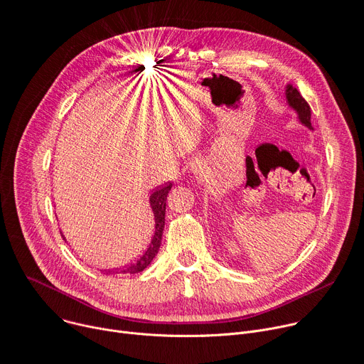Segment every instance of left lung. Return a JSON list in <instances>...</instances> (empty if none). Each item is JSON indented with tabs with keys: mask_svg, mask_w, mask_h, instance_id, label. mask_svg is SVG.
Returning a JSON list of instances; mask_svg holds the SVG:
<instances>
[{
	"mask_svg": "<svg viewBox=\"0 0 364 364\" xmlns=\"http://www.w3.org/2000/svg\"><path fill=\"white\" fill-rule=\"evenodd\" d=\"M285 96H287V102H288L289 107H293L297 112L300 122L304 126H307L309 129H313V126H311V109H310L309 103L306 102V99L300 95V92L296 87H293L291 85H287Z\"/></svg>",
	"mask_w": 364,
	"mask_h": 364,
	"instance_id": "1",
	"label": "left lung"
}]
</instances>
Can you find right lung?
Returning a JSON list of instances; mask_svg holds the SVG:
<instances>
[{
    "label": "right lung",
    "instance_id": "add662e5",
    "mask_svg": "<svg viewBox=\"0 0 364 364\" xmlns=\"http://www.w3.org/2000/svg\"><path fill=\"white\" fill-rule=\"evenodd\" d=\"M172 188V183L168 182L166 185L158 188L152 195H151V208L154 212V218H155V234L154 238L148 247V250L144 251L137 259H134L132 264L123 267V268H116V269H106L105 274H136L143 271L146 268L152 259L156 257L159 248H161V242H162V234H164V228H165V210H166V196L169 193ZM63 240L64 235L61 234Z\"/></svg>",
    "mask_w": 364,
    "mask_h": 364
}]
</instances>
